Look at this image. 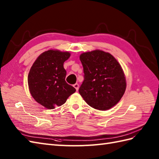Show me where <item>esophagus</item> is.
<instances>
[{
  "instance_id": "1",
  "label": "esophagus",
  "mask_w": 159,
  "mask_h": 159,
  "mask_svg": "<svg viewBox=\"0 0 159 159\" xmlns=\"http://www.w3.org/2000/svg\"><path fill=\"white\" fill-rule=\"evenodd\" d=\"M73 86H74V88H75V89H76V91H78V90H79V84H78V83H76V84H74V85Z\"/></svg>"
}]
</instances>
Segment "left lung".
Masks as SVG:
<instances>
[{
  "label": "left lung",
  "mask_w": 159,
  "mask_h": 159,
  "mask_svg": "<svg viewBox=\"0 0 159 159\" xmlns=\"http://www.w3.org/2000/svg\"><path fill=\"white\" fill-rule=\"evenodd\" d=\"M84 80L79 93L88 105L107 111L121 100L126 88L122 67L109 52L95 50L80 55Z\"/></svg>",
  "instance_id": "obj_1"
}]
</instances>
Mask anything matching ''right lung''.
<instances>
[{
	"label": "right lung",
	"instance_id": "add662e5",
	"mask_svg": "<svg viewBox=\"0 0 159 159\" xmlns=\"http://www.w3.org/2000/svg\"><path fill=\"white\" fill-rule=\"evenodd\" d=\"M70 57L69 52L48 50L33 63L28 75L29 89L37 102L48 109L61 106L76 92L66 81L63 63Z\"/></svg>",
	"mask_w": 159,
	"mask_h": 159
}]
</instances>
